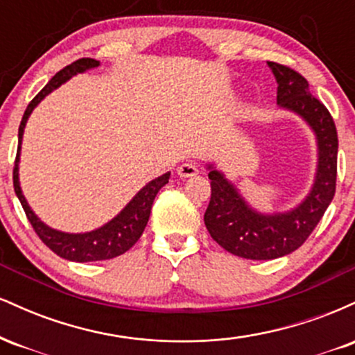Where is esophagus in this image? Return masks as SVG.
<instances>
[{
  "mask_svg": "<svg viewBox=\"0 0 355 355\" xmlns=\"http://www.w3.org/2000/svg\"><path fill=\"white\" fill-rule=\"evenodd\" d=\"M177 173L180 175L182 178H190V177H195V175L198 173V168H197V165H193V164H182L177 168Z\"/></svg>",
  "mask_w": 355,
  "mask_h": 355,
  "instance_id": "esophagus-1",
  "label": "esophagus"
}]
</instances>
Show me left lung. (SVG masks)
I'll list each match as a JSON object with an SVG mask.
<instances>
[{"label": "left lung", "mask_w": 355, "mask_h": 355, "mask_svg": "<svg viewBox=\"0 0 355 355\" xmlns=\"http://www.w3.org/2000/svg\"><path fill=\"white\" fill-rule=\"evenodd\" d=\"M277 83V103L309 121L319 141V170L313 189L288 214L260 215L250 210L217 170L209 173L211 195L205 220L210 237L230 254L250 260L279 259L299 248L324 217L336 193L339 138L334 118L309 89L307 80L287 64L267 61Z\"/></svg>", "instance_id": "8db88e82"}]
</instances>
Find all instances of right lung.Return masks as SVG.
<instances>
[{"instance_id":"obj_1","label":"right lung","mask_w":355,"mask_h":355,"mask_svg":"<svg viewBox=\"0 0 355 355\" xmlns=\"http://www.w3.org/2000/svg\"><path fill=\"white\" fill-rule=\"evenodd\" d=\"M98 61L93 58H80L56 73V75L48 81L46 87L30 101V105L24 110V115L21 118V123H19L18 130V152H16L13 168V187L16 191V197L21 202L26 218L30 220L31 227H33L35 234L38 235L40 240H42L48 248H51L56 255L63 257V259L67 260H73V262H96V260L115 259V257L130 250V248L138 242V239L141 237V234H144L146 222H148L150 218V210H152L153 200L155 197H157L158 190H160L165 183H168L170 178V173H165L162 175V177L155 178V180H152L148 185L138 191L135 197H133V200L130 202L128 205L112 220V222H108L107 225L101 227L98 230L88 232V234H63V232L53 230L50 227L44 225L43 222H40L38 217H36L30 207H28L18 182L19 146H21L23 130L24 125H26L28 116H30L33 108L51 92V89L58 88L61 83H64V81L71 78L76 73L88 70V68H95L98 67Z\"/></svg>"}]
</instances>
